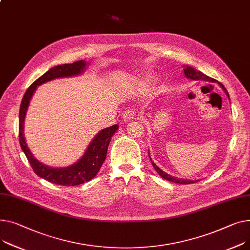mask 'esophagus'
<instances>
[{
  "mask_svg": "<svg viewBox=\"0 0 250 250\" xmlns=\"http://www.w3.org/2000/svg\"><path fill=\"white\" fill-rule=\"evenodd\" d=\"M135 109L134 108H127L124 115H123V121L124 122H130L132 119H135Z\"/></svg>",
  "mask_w": 250,
  "mask_h": 250,
  "instance_id": "34e87169",
  "label": "esophagus"
}]
</instances>
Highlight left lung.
I'll return each instance as SVG.
<instances>
[{"mask_svg": "<svg viewBox=\"0 0 250 250\" xmlns=\"http://www.w3.org/2000/svg\"><path fill=\"white\" fill-rule=\"evenodd\" d=\"M184 73H185V76H186L187 78H190V79H193V80H204V81L216 82L215 79H213V78H211V77L205 75L204 73H202V72H200V71H198L197 69H195L194 67H192V66H188V65L184 66ZM218 83H219V85L224 89V91L226 92V94H227L228 97H229L228 91H227L226 88L223 86L222 83H220V82H218ZM148 157H149V155H148ZM149 159H151V157H149ZM151 162H152V164H153V167H154L155 170L157 171V173H158L162 178H164V179H166V180L171 181V182H173V183H177V184H192V183H196V182L198 181V180H196V181H192V180H191V181H190V180H182V179H177V178H175V177H172V176H170V175H168V174H166L164 171H162V170L158 167V166L152 161V159H151Z\"/></svg>", "mask_w": 250, "mask_h": 250, "instance_id": "1", "label": "left lung"}]
</instances>
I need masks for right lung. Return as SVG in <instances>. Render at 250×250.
I'll list each match as a JSON object with an SVG mask.
<instances>
[{"instance_id": "obj_1", "label": "right lung", "mask_w": 250, "mask_h": 250, "mask_svg": "<svg viewBox=\"0 0 250 250\" xmlns=\"http://www.w3.org/2000/svg\"><path fill=\"white\" fill-rule=\"evenodd\" d=\"M86 62L83 60H79L73 62L72 64H62L52 67L49 69L46 73H44L41 77H39L36 81H34L30 85V87L25 92L22 103L20 105L19 112V140L20 146L23 149L24 154L26 155L33 171L39 177L51 182L53 184L62 185V186H76L83 184L95 177L98 173L99 169L106 158L107 147L111 137L114 132L118 130L119 125H113L109 127H106L101 130L89 144L85 154L82 158L69 167L65 168H51L48 166L40 163L33 156L30 152L29 147L27 146L25 137H24V121L25 115L30 104V99L36 90L37 86L43 84V83L50 81L55 78L60 77H69L78 75L85 69Z\"/></svg>"}]
</instances>
